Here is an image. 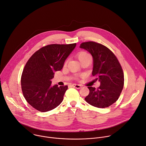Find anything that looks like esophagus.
Masks as SVG:
<instances>
[{
  "label": "esophagus",
  "mask_w": 146,
  "mask_h": 146,
  "mask_svg": "<svg viewBox=\"0 0 146 146\" xmlns=\"http://www.w3.org/2000/svg\"><path fill=\"white\" fill-rule=\"evenodd\" d=\"M74 87H75L76 89H80L81 88V85H80V84H72V85Z\"/></svg>",
  "instance_id": "1"
}]
</instances>
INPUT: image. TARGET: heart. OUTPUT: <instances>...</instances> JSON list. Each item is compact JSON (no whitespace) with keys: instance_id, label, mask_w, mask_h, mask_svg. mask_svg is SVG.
Segmentation results:
<instances>
[{"instance_id":"obj_1","label":"heart","mask_w":146,"mask_h":146,"mask_svg":"<svg viewBox=\"0 0 146 146\" xmlns=\"http://www.w3.org/2000/svg\"><path fill=\"white\" fill-rule=\"evenodd\" d=\"M89 57H91L90 55L88 53H87L86 52H84V51L80 52L78 54V59L80 60V62L81 60L86 59V58Z\"/></svg>"}]
</instances>
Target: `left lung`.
Segmentation results:
<instances>
[{
  "instance_id": "obj_1",
  "label": "left lung",
  "mask_w": 146,
  "mask_h": 146,
  "mask_svg": "<svg viewBox=\"0 0 146 146\" xmlns=\"http://www.w3.org/2000/svg\"><path fill=\"white\" fill-rule=\"evenodd\" d=\"M80 48L92 55V75L100 82L97 89L88 87L90 92L84 99L97 108L109 107L118 100L124 86V72L117 58L108 48L98 42H82Z\"/></svg>"
}]
</instances>
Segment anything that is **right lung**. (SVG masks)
I'll return each mask as SVG.
<instances>
[{
    "label": "right lung",
    "mask_w": 146,
    "mask_h": 146,
    "mask_svg": "<svg viewBox=\"0 0 146 146\" xmlns=\"http://www.w3.org/2000/svg\"><path fill=\"white\" fill-rule=\"evenodd\" d=\"M76 44H50L36 51L27 62L21 76V88L26 101L45 112L59 106L68 86H51L54 72L60 71Z\"/></svg>",
    "instance_id": "obj_1"
}]
</instances>
